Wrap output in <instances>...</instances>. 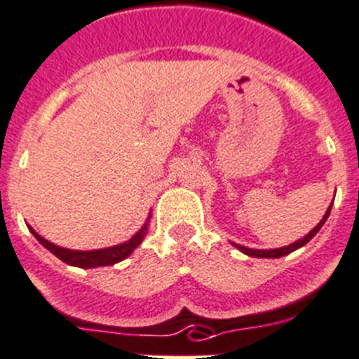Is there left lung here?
I'll return each mask as SVG.
<instances>
[{"label":"left lung","instance_id":"obj_1","mask_svg":"<svg viewBox=\"0 0 359 359\" xmlns=\"http://www.w3.org/2000/svg\"><path fill=\"white\" fill-rule=\"evenodd\" d=\"M331 206H333V205H331ZM331 206H330V208H327V212L324 213V217H322L320 222H318V224L315 226V228L311 229V231L308 233L306 236H302L301 240H297V242H294V244L285 245V248H279V249H267V251H265V249H249V248H245V245H240V244H233V245H235V248L238 249V251L244 252V255L255 256V258H281V256H287V255H290V252H294L295 249L302 248V245H306L308 242H310V240L313 238L315 235H317L318 229H320L322 226H324V222H325V220H327V217H330Z\"/></svg>","mask_w":359,"mask_h":359}]
</instances>
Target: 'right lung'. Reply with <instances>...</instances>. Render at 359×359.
<instances>
[{
    "label": "right lung",
    "instance_id": "right-lung-1",
    "mask_svg": "<svg viewBox=\"0 0 359 359\" xmlns=\"http://www.w3.org/2000/svg\"><path fill=\"white\" fill-rule=\"evenodd\" d=\"M149 219L151 215L147 217L146 224L139 229V231L135 233L128 242L119 245H114V248H107V249H94V251H72V249H65L60 248V245L51 244L49 240L42 238L34 228L28 229L32 231V235L44 245L48 251H51L53 255L60 258L62 262L67 263V265H72V267H80V269H94V267H107V265H114V263H119L123 259H126L135 249L139 248L140 242L144 240V236L147 235V229H149Z\"/></svg>",
    "mask_w": 359,
    "mask_h": 359
}]
</instances>
